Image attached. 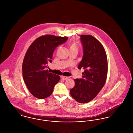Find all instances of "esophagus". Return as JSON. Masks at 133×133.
<instances>
[{
  "label": "esophagus",
  "mask_w": 133,
  "mask_h": 133,
  "mask_svg": "<svg viewBox=\"0 0 133 133\" xmlns=\"http://www.w3.org/2000/svg\"><path fill=\"white\" fill-rule=\"evenodd\" d=\"M63 80H67V79H68V78H69V77H67V76H61V77Z\"/></svg>",
  "instance_id": "34e87169"
}]
</instances>
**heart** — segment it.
I'll list each match as a JSON object with an SVG mask.
<instances>
[{"label":"heart","instance_id":"obj_1","mask_svg":"<svg viewBox=\"0 0 133 133\" xmlns=\"http://www.w3.org/2000/svg\"><path fill=\"white\" fill-rule=\"evenodd\" d=\"M78 48H79L78 44L77 43H72V45H71V46H70V49H74L78 50Z\"/></svg>","mask_w":133,"mask_h":133}]
</instances>
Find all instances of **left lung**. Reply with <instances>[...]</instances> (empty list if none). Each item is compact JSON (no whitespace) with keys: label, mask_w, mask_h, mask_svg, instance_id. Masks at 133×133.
Here are the masks:
<instances>
[{"label":"left lung","mask_w":133,"mask_h":133,"mask_svg":"<svg viewBox=\"0 0 133 133\" xmlns=\"http://www.w3.org/2000/svg\"><path fill=\"white\" fill-rule=\"evenodd\" d=\"M83 48L82 59L78 68L84 69L82 78L75 79V86L70 90L76 101L87 103L98 95L104 86L107 76L108 61L101 43L90 35H81Z\"/></svg>","instance_id":"8db88e82"}]
</instances>
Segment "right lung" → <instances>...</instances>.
<instances>
[{"label":"right lung","instance_id":"obj_1","mask_svg":"<svg viewBox=\"0 0 133 133\" xmlns=\"http://www.w3.org/2000/svg\"><path fill=\"white\" fill-rule=\"evenodd\" d=\"M68 37L45 35L37 38L29 46L22 64L23 77L32 95L43 99L50 96L60 76L50 73L48 62H52V55L59 45L66 41Z\"/></svg>","mask_w":133,"mask_h":133}]
</instances>
